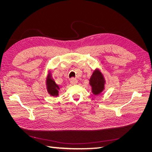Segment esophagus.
Here are the masks:
<instances>
[{
    "label": "esophagus",
    "instance_id": "34e87169",
    "mask_svg": "<svg viewBox=\"0 0 152 152\" xmlns=\"http://www.w3.org/2000/svg\"><path fill=\"white\" fill-rule=\"evenodd\" d=\"M70 83L72 85H75L77 83V80L75 79V78H72L70 79Z\"/></svg>",
    "mask_w": 152,
    "mask_h": 152
}]
</instances>
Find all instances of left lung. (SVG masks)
Returning <instances> with one entry per match:
<instances>
[{"label":"left lung","mask_w":152,"mask_h":152,"mask_svg":"<svg viewBox=\"0 0 152 152\" xmlns=\"http://www.w3.org/2000/svg\"><path fill=\"white\" fill-rule=\"evenodd\" d=\"M104 80L99 72H94L90 79V85L94 94H98L104 89Z\"/></svg>","instance_id":"8db88e82"}]
</instances>
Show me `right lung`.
<instances>
[{
    "instance_id": "obj_1",
    "label": "right lung",
    "mask_w": 152,
    "mask_h": 152,
    "mask_svg": "<svg viewBox=\"0 0 152 152\" xmlns=\"http://www.w3.org/2000/svg\"><path fill=\"white\" fill-rule=\"evenodd\" d=\"M47 86H48V89L49 93L50 95L52 96H57L58 94V86L55 83V82L53 80L50 78L49 77L47 80Z\"/></svg>"
}]
</instances>
